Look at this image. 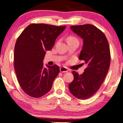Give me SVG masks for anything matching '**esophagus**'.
Returning <instances> with one entry per match:
<instances>
[{
  "label": "esophagus",
  "instance_id": "obj_1",
  "mask_svg": "<svg viewBox=\"0 0 123 123\" xmlns=\"http://www.w3.org/2000/svg\"><path fill=\"white\" fill-rule=\"evenodd\" d=\"M60 71L61 73L68 72V68H66V67H62V68H60Z\"/></svg>",
  "mask_w": 123,
  "mask_h": 123
}]
</instances>
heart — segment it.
<instances>
[{
  "label": "heart",
  "mask_w": 123,
  "mask_h": 123,
  "mask_svg": "<svg viewBox=\"0 0 123 123\" xmlns=\"http://www.w3.org/2000/svg\"><path fill=\"white\" fill-rule=\"evenodd\" d=\"M78 41V40L75 37L73 36H69V37H68L67 38V42H70V41Z\"/></svg>",
  "instance_id": "heart-1"
}]
</instances>
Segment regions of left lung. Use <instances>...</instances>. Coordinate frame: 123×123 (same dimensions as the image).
Listing matches in <instances>:
<instances>
[{"instance_id":"left-lung-1","label":"left lung","mask_w":123,"mask_h":123,"mask_svg":"<svg viewBox=\"0 0 123 123\" xmlns=\"http://www.w3.org/2000/svg\"><path fill=\"white\" fill-rule=\"evenodd\" d=\"M70 28L83 39L78 58L87 66L80 75L73 71L74 80L69 89L74 96L83 100L94 95L105 80L111 62L110 46L103 32L93 25H73Z\"/></svg>"}]
</instances>
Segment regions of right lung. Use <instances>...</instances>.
I'll return each mask as SVG.
<instances>
[{
  "mask_svg": "<svg viewBox=\"0 0 123 123\" xmlns=\"http://www.w3.org/2000/svg\"><path fill=\"white\" fill-rule=\"evenodd\" d=\"M66 26L31 24L17 39L14 51V68L21 88L28 95L40 98L50 91L60 73L57 65L43 67L46 52L50 50L57 37Z\"/></svg>",
  "mask_w": 123,
  "mask_h": 123,
  "instance_id": "right-lung-1",
  "label": "right lung"
}]
</instances>
